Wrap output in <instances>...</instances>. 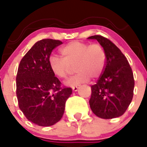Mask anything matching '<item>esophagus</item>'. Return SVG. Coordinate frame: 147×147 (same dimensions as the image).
I'll list each match as a JSON object with an SVG mask.
<instances>
[{
	"mask_svg": "<svg viewBox=\"0 0 147 147\" xmlns=\"http://www.w3.org/2000/svg\"><path fill=\"white\" fill-rule=\"evenodd\" d=\"M78 88V86H76V87H72V90L73 91H77Z\"/></svg>",
	"mask_w": 147,
	"mask_h": 147,
	"instance_id": "34e87169",
	"label": "esophagus"
}]
</instances>
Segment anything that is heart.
Here are the masks:
<instances>
[{
	"instance_id": "1",
	"label": "heart",
	"mask_w": 147,
	"mask_h": 147,
	"mask_svg": "<svg viewBox=\"0 0 147 147\" xmlns=\"http://www.w3.org/2000/svg\"><path fill=\"white\" fill-rule=\"evenodd\" d=\"M62 59L51 55L48 63L51 71L56 77L63 79L67 77L71 66L77 73L65 82V85L76 87L100 77L104 69L107 56L104 49L99 44L89 45L75 40L59 50Z\"/></svg>"
}]
</instances>
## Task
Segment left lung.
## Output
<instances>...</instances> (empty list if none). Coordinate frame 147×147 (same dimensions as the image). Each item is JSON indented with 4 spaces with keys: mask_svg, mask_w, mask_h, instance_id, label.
<instances>
[{
    "mask_svg": "<svg viewBox=\"0 0 147 147\" xmlns=\"http://www.w3.org/2000/svg\"><path fill=\"white\" fill-rule=\"evenodd\" d=\"M103 47L107 61L96 84L91 86L89 103L93 113L101 119H109L122 115L131 102L134 80L128 61L111 40L101 35H94Z\"/></svg>",
    "mask_w": 147,
    "mask_h": 147,
    "instance_id": "1",
    "label": "left lung"
}]
</instances>
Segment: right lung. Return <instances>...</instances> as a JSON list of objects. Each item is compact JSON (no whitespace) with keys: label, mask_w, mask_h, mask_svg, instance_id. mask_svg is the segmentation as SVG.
<instances>
[{"label":"right lung","mask_w":147,"mask_h":147,"mask_svg":"<svg viewBox=\"0 0 147 147\" xmlns=\"http://www.w3.org/2000/svg\"><path fill=\"white\" fill-rule=\"evenodd\" d=\"M59 40L36 42L20 61L16 75L19 107L28 121L39 126H51L62 119L71 88L61 87L51 71L48 59Z\"/></svg>","instance_id":"1"}]
</instances>
